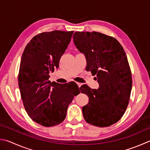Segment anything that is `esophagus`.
<instances>
[{"mask_svg":"<svg viewBox=\"0 0 150 150\" xmlns=\"http://www.w3.org/2000/svg\"><path fill=\"white\" fill-rule=\"evenodd\" d=\"M77 83V85H78V87H80L81 86H82V83H81L77 82V83Z\"/></svg>","mask_w":150,"mask_h":150,"instance_id":"1","label":"esophagus"}]
</instances>
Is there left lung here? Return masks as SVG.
I'll use <instances>...</instances> for the list:
<instances>
[{
    "instance_id": "8db88e82",
    "label": "left lung",
    "mask_w": 150,
    "mask_h": 150,
    "mask_svg": "<svg viewBox=\"0 0 150 150\" xmlns=\"http://www.w3.org/2000/svg\"><path fill=\"white\" fill-rule=\"evenodd\" d=\"M73 39L86 55V69L97 75L99 83L97 89L87 85L80 88L89 99L82 107L84 119L93 125L109 127L122 117L129 103L132 76L126 53L115 38L95 31L76 32Z\"/></svg>"
}]
</instances>
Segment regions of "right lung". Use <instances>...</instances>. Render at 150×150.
Returning a JSON list of instances; mask_svg holds the SVG:
<instances>
[{
    "mask_svg": "<svg viewBox=\"0 0 150 150\" xmlns=\"http://www.w3.org/2000/svg\"><path fill=\"white\" fill-rule=\"evenodd\" d=\"M74 31L53 30L36 35L25 47L18 74L21 97L29 116L44 127L59 125L67 108L80 93L75 82L63 85L48 80L59 67Z\"/></svg>",
    "mask_w": 150,
    "mask_h": 150,
    "instance_id": "add662e5",
    "label": "right lung"
}]
</instances>
